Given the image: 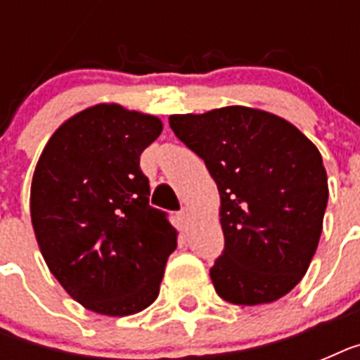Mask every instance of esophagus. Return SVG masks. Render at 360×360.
<instances>
[{
	"mask_svg": "<svg viewBox=\"0 0 360 360\" xmlns=\"http://www.w3.org/2000/svg\"><path fill=\"white\" fill-rule=\"evenodd\" d=\"M186 217H188L186 209H181L179 213H177V219H179V222H186Z\"/></svg>",
	"mask_w": 360,
	"mask_h": 360,
	"instance_id": "esophagus-1",
	"label": "esophagus"
}]
</instances>
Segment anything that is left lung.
Segmentation results:
<instances>
[{
  "label": "left lung",
  "instance_id": "left-lung-1",
  "mask_svg": "<svg viewBox=\"0 0 360 360\" xmlns=\"http://www.w3.org/2000/svg\"><path fill=\"white\" fill-rule=\"evenodd\" d=\"M169 127L219 186L224 252L211 267L217 293L246 307L290 293L323 230L329 186L318 147L290 121L246 106L169 115Z\"/></svg>",
  "mask_w": 360,
  "mask_h": 360
}]
</instances>
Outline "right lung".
<instances>
[{
	"mask_svg": "<svg viewBox=\"0 0 360 360\" xmlns=\"http://www.w3.org/2000/svg\"><path fill=\"white\" fill-rule=\"evenodd\" d=\"M160 132L155 115L95 104L65 121L37 162L30 209L42 257L75 301L103 316L149 307L177 246L140 169Z\"/></svg>",
	"mask_w": 360,
	"mask_h": 360,
	"instance_id": "obj_1",
	"label": "right lung"
}]
</instances>
